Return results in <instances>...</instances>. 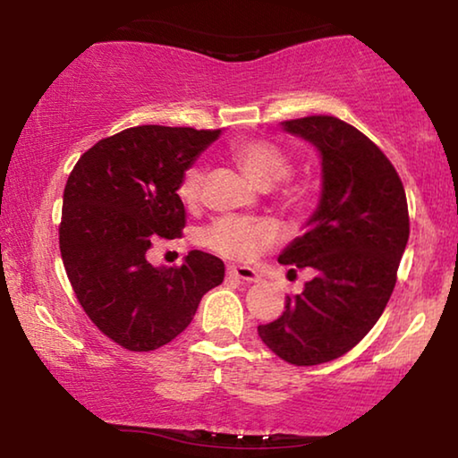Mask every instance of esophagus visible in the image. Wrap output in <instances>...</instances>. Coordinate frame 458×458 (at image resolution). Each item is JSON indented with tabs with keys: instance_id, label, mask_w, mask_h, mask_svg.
<instances>
[{
	"instance_id": "obj_1",
	"label": "esophagus",
	"mask_w": 458,
	"mask_h": 458,
	"mask_svg": "<svg viewBox=\"0 0 458 458\" xmlns=\"http://www.w3.org/2000/svg\"><path fill=\"white\" fill-rule=\"evenodd\" d=\"M227 273L231 277L235 279H242V281H248V284H259L260 281V275L254 271V268L250 267H229Z\"/></svg>"
}]
</instances>
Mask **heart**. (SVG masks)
<instances>
[{"instance_id": "obj_1", "label": "heart", "mask_w": 458, "mask_h": 458, "mask_svg": "<svg viewBox=\"0 0 458 458\" xmlns=\"http://www.w3.org/2000/svg\"><path fill=\"white\" fill-rule=\"evenodd\" d=\"M231 158L237 166L248 174V179L262 190L277 185L290 173V158L275 143L267 140H237L229 146ZM204 168L193 165L183 173L179 181L177 193L185 206H196L202 196ZM290 202H298L300 193L290 190L285 193ZM199 240L212 252L225 256V259L250 262L259 256L262 250L273 246L279 240L277 225L271 221H259V218H240L225 216L208 225L199 235Z\"/></svg>"}]
</instances>
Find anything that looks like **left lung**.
Wrapping results in <instances>:
<instances>
[{
    "label": "left lung",
    "mask_w": 458,
    "mask_h": 458,
    "mask_svg": "<svg viewBox=\"0 0 458 458\" xmlns=\"http://www.w3.org/2000/svg\"><path fill=\"white\" fill-rule=\"evenodd\" d=\"M321 156V198L281 265L315 271L285 298L260 340L279 359L310 367L340 359L365 337L390 300L409 242V206L396 168L375 143L335 116L281 123Z\"/></svg>",
    "instance_id": "obj_1"
}]
</instances>
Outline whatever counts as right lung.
Here are the masks:
<instances>
[{
    "mask_svg": "<svg viewBox=\"0 0 458 458\" xmlns=\"http://www.w3.org/2000/svg\"><path fill=\"white\" fill-rule=\"evenodd\" d=\"M221 129H124L81 156L64 187L60 252L87 317L110 340L148 352L174 340L199 300L225 279L216 256L191 250L181 267L146 252L185 227L177 187Z\"/></svg>",
    "mask_w": 458,
    "mask_h": 458,
    "instance_id": "right-lung-1",
    "label": "right lung"
}]
</instances>
